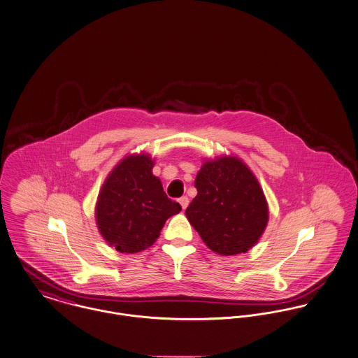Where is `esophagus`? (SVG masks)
<instances>
[{"label": "esophagus", "mask_w": 358, "mask_h": 358, "mask_svg": "<svg viewBox=\"0 0 358 358\" xmlns=\"http://www.w3.org/2000/svg\"><path fill=\"white\" fill-rule=\"evenodd\" d=\"M178 203L181 204L182 210H185L188 207V204H189V199L187 198V196H182V198L178 199Z\"/></svg>", "instance_id": "obj_1"}]
</instances>
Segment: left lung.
I'll list each match as a JSON object with an SVG mask.
<instances>
[{"mask_svg": "<svg viewBox=\"0 0 358 358\" xmlns=\"http://www.w3.org/2000/svg\"><path fill=\"white\" fill-rule=\"evenodd\" d=\"M195 187L198 195L185 214L210 250L236 255L257 244L268 225V203L255 176L241 160H206Z\"/></svg>", "mask_w": 358, "mask_h": 358, "instance_id": "1", "label": "left lung"}]
</instances>
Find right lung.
Here are the masks:
<instances>
[{
	"label": "right lung",
	"instance_id": "obj_1",
	"mask_svg": "<svg viewBox=\"0 0 358 358\" xmlns=\"http://www.w3.org/2000/svg\"><path fill=\"white\" fill-rule=\"evenodd\" d=\"M152 167L150 155H129L108 174L99 194L97 228L120 252L134 254L151 247L166 220L181 211V206L164 194Z\"/></svg>",
	"mask_w": 358,
	"mask_h": 358
}]
</instances>
